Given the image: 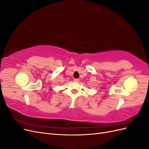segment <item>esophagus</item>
Returning <instances> with one entry per match:
<instances>
[{
	"label": "esophagus",
	"instance_id": "34e87169",
	"mask_svg": "<svg viewBox=\"0 0 149 149\" xmlns=\"http://www.w3.org/2000/svg\"><path fill=\"white\" fill-rule=\"evenodd\" d=\"M74 81L76 83H78L79 81V79H74Z\"/></svg>",
	"mask_w": 149,
	"mask_h": 149
}]
</instances>
